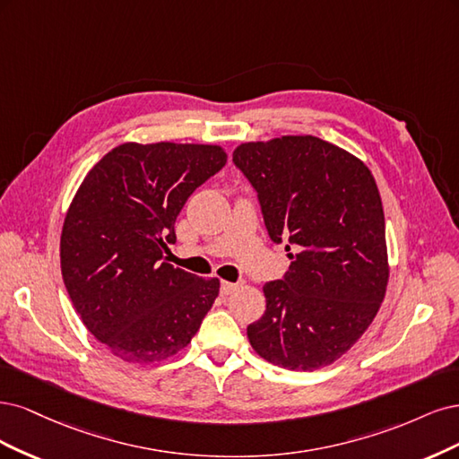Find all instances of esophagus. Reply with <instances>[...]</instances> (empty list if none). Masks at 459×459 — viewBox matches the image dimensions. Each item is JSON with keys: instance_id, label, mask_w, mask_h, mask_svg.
Returning <instances> with one entry per match:
<instances>
[{"instance_id": "esophagus-1", "label": "esophagus", "mask_w": 459, "mask_h": 459, "mask_svg": "<svg viewBox=\"0 0 459 459\" xmlns=\"http://www.w3.org/2000/svg\"><path fill=\"white\" fill-rule=\"evenodd\" d=\"M238 290V284H234V282H221V293L223 295H230L232 291H236Z\"/></svg>"}]
</instances>
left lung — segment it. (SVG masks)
Segmentation results:
<instances>
[{
	"label": "left lung",
	"mask_w": 459,
	"mask_h": 459,
	"mask_svg": "<svg viewBox=\"0 0 459 459\" xmlns=\"http://www.w3.org/2000/svg\"><path fill=\"white\" fill-rule=\"evenodd\" d=\"M236 168L257 190L271 240H288L282 280L247 326L254 351L286 369L335 362L376 318L389 282L385 215L362 160L313 135L242 143Z\"/></svg>",
	"instance_id": "left-lung-1"
}]
</instances>
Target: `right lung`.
<instances>
[{
	"label": "right lung",
	"instance_id": "obj_1",
	"mask_svg": "<svg viewBox=\"0 0 459 459\" xmlns=\"http://www.w3.org/2000/svg\"><path fill=\"white\" fill-rule=\"evenodd\" d=\"M227 164L219 144L124 143L102 156L72 198L61 271L85 328L114 357L151 364L185 349L219 295L164 259L175 219Z\"/></svg>",
	"mask_w": 459,
	"mask_h": 459
}]
</instances>
